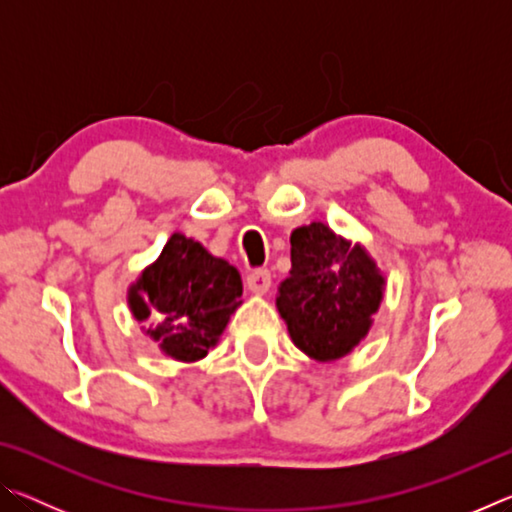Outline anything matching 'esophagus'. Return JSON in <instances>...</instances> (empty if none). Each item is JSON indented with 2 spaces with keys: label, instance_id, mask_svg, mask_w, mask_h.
I'll use <instances>...</instances> for the list:
<instances>
[{
  "label": "esophagus",
  "instance_id": "1",
  "mask_svg": "<svg viewBox=\"0 0 512 512\" xmlns=\"http://www.w3.org/2000/svg\"><path fill=\"white\" fill-rule=\"evenodd\" d=\"M246 284H248L250 291L259 293V296H262V293H266L268 289H271V273H268L266 268H257V271H250L246 275Z\"/></svg>",
  "mask_w": 512,
  "mask_h": 512
}]
</instances>
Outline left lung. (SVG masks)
Segmentation results:
<instances>
[{
    "instance_id": "8db88e82",
    "label": "left lung",
    "mask_w": 512,
    "mask_h": 512,
    "mask_svg": "<svg viewBox=\"0 0 512 512\" xmlns=\"http://www.w3.org/2000/svg\"><path fill=\"white\" fill-rule=\"evenodd\" d=\"M277 291V311L296 348L334 361L368 334L384 277L361 246H350L325 223H309L291 232V271Z\"/></svg>"
}]
</instances>
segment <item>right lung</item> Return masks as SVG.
Instances as JSON below:
<instances>
[{
  "mask_svg": "<svg viewBox=\"0 0 512 512\" xmlns=\"http://www.w3.org/2000/svg\"><path fill=\"white\" fill-rule=\"evenodd\" d=\"M241 291L235 266L176 232L128 291V305L164 354L198 361L219 341Z\"/></svg>",
  "mask_w": 512,
  "mask_h": 512,
  "instance_id": "add662e5",
  "label": "right lung"
}]
</instances>
